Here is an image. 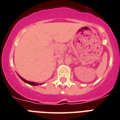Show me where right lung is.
I'll return each mask as SVG.
<instances>
[{
    "instance_id": "obj_1",
    "label": "right lung",
    "mask_w": 120,
    "mask_h": 120,
    "mask_svg": "<svg viewBox=\"0 0 120 120\" xmlns=\"http://www.w3.org/2000/svg\"><path fill=\"white\" fill-rule=\"evenodd\" d=\"M19 77L20 78V79H22V80H23V82H25V83H29L30 84V85H34V86H36V85H41V83H35V82H29V81H27V80H25L24 79H23L22 77H21L20 75H19ZM42 84V83H41Z\"/></svg>"
}]
</instances>
